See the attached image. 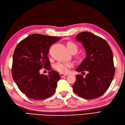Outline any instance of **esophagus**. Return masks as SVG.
<instances>
[{"mask_svg": "<svg viewBox=\"0 0 125 125\" xmlns=\"http://www.w3.org/2000/svg\"><path fill=\"white\" fill-rule=\"evenodd\" d=\"M67 75L66 74H63V73H60V77H62V78H63V77L66 76Z\"/></svg>", "mask_w": 125, "mask_h": 125, "instance_id": "34e87169", "label": "esophagus"}]
</instances>
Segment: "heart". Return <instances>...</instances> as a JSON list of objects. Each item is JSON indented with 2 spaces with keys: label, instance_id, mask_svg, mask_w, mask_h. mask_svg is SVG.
I'll return each instance as SVG.
<instances>
[{
  "label": "heart",
  "instance_id": "heart-1",
  "mask_svg": "<svg viewBox=\"0 0 125 125\" xmlns=\"http://www.w3.org/2000/svg\"><path fill=\"white\" fill-rule=\"evenodd\" d=\"M67 48L68 50L71 52L72 51H74L76 52L77 51V45L74 42H68L67 43ZM72 66V63L69 62H57L56 64L54 65V68L57 71L60 72L62 73H66L67 72L69 68Z\"/></svg>",
  "mask_w": 125,
  "mask_h": 125
}]
</instances>
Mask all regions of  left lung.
Masks as SVG:
<instances>
[{"label": "left lung", "mask_w": 125, "mask_h": 125, "mask_svg": "<svg viewBox=\"0 0 125 125\" xmlns=\"http://www.w3.org/2000/svg\"><path fill=\"white\" fill-rule=\"evenodd\" d=\"M76 40L83 44L86 52V57L76 71L86 72L87 74L76 76L73 91L85 99L98 98L108 90L115 75L111 48L104 39L89 32L79 33Z\"/></svg>", "instance_id": "1"}]
</instances>
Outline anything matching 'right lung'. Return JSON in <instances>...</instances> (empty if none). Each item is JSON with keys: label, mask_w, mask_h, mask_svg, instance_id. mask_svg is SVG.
Here are the masks:
<instances>
[{"label": "right lung", "mask_w": 125, "mask_h": 125, "mask_svg": "<svg viewBox=\"0 0 125 125\" xmlns=\"http://www.w3.org/2000/svg\"><path fill=\"white\" fill-rule=\"evenodd\" d=\"M60 38L33 34L17 45L13 57L12 77L27 98L41 100L55 92L60 80L59 73L50 71L46 75L41 74L39 71L42 68L50 70L49 50L51 45Z\"/></svg>", "instance_id": "add662e5"}]
</instances>
